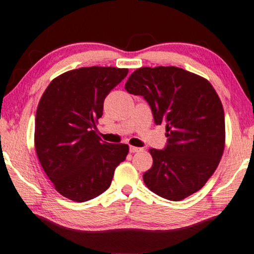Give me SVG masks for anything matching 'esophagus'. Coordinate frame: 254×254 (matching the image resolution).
<instances>
[{
    "mask_svg": "<svg viewBox=\"0 0 254 254\" xmlns=\"http://www.w3.org/2000/svg\"><path fill=\"white\" fill-rule=\"evenodd\" d=\"M141 150H142V148L129 146V153H139V151H141Z\"/></svg>",
    "mask_w": 254,
    "mask_h": 254,
    "instance_id": "1",
    "label": "esophagus"
}]
</instances>
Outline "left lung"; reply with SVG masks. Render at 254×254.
I'll return each mask as SVG.
<instances>
[{
    "label": "left lung",
    "instance_id": "left-lung-1",
    "mask_svg": "<svg viewBox=\"0 0 254 254\" xmlns=\"http://www.w3.org/2000/svg\"><path fill=\"white\" fill-rule=\"evenodd\" d=\"M125 88L143 97L154 123L166 125V147L149 149L148 189L169 200L198 191L218 167L225 142L223 106L212 85L183 68L157 66L137 68Z\"/></svg>",
    "mask_w": 254,
    "mask_h": 254
}]
</instances>
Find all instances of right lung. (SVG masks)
<instances>
[{"instance_id":"1","label":"right lung","mask_w":254,"mask_h":254,"mask_svg":"<svg viewBox=\"0 0 254 254\" xmlns=\"http://www.w3.org/2000/svg\"><path fill=\"white\" fill-rule=\"evenodd\" d=\"M127 68L80 67L55 78L39 100L35 147L43 169L62 196L86 202L110 188L127 144L108 143L94 129L107 94Z\"/></svg>"}]
</instances>
